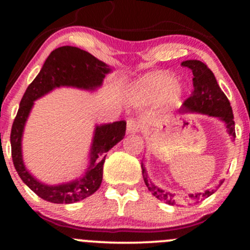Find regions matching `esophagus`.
<instances>
[{
	"mask_svg": "<svg viewBox=\"0 0 250 250\" xmlns=\"http://www.w3.org/2000/svg\"><path fill=\"white\" fill-rule=\"evenodd\" d=\"M140 131V123L135 120H128L127 134H136Z\"/></svg>",
	"mask_w": 250,
	"mask_h": 250,
	"instance_id": "obj_1",
	"label": "esophagus"
}]
</instances>
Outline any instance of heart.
<instances>
[{
    "label": "heart",
    "mask_w": 250,
    "mask_h": 250,
    "mask_svg": "<svg viewBox=\"0 0 250 250\" xmlns=\"http://www.w3.org/2000/svg\"><path fill=\"white\" fill-rule=\"evenodd\" d=\"M182 88L173 74L166 71L147 74L139 80L131 88V95L143 101H162L170 97L177 100Z\"/></svg>",
    "instance_id": "obj_1"
}]
</instances>
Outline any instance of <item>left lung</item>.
<instances>
[{"instance_id": "8db88e82", "label": "left lung", "mask_w": 250, "mask_h": 250, "mask_svg": "<svg viewBox=\"0 0 250 250\" xmlns=\"http://www.w3.org/2000/svg\"><path fill=\"white\" fill-rule=\"evenodd\" d=\"M181 64L193 71L194 90L191 93V96L188 100H186L182 107L179 109V114H181V115L202 114V115L216 117L220 121L225 123L227 133L233 136V139L235 140V122L233 110H231L230 103H229L225 93L221 90L213 71L209 69L206 63L197 61V60H188V61H183ZM141 167L143 180H145V183L148 187L149 191H151V194L156 199L165 201L168 205H177L179 200L176 199L175 194H171L170 191H167L155 186L149 179L143 163ZM223 181L225 180H221L219 185L211 190H205L203 193L188 194V201H190L191 203H197L200 201L207 199L217 190V188L222 185ZM190 202H188L189 205H190Z\"/></svg>"}]
</instances>
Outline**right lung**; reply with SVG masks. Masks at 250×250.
<instances>
[{
    "label": "right lung",
    "instance_id": "add662e5",
    "mask_svg": "<svg viewBox=\"0 0 250 250\" xmlns=\"http://www.w3.org/2000/svg\"><path fill=\"white\" fill-rule=\"evenodd\" d=\"M111 70L108 64L88 51L64 45L51 51L39 75L28 85L11 127V156L19 176L41 199L51 203L68 205L95 193L102 182L105 154L125 137L127 123L116 121L96 125L89 151V166L84 174L61 185H47L31 175L25 167L22 155V137L34 102L61 87L95 90L101 87L103 79Z\"/></svg>",
    "mask_w": 250,
    "mask_h": 250
}]
</instances>
